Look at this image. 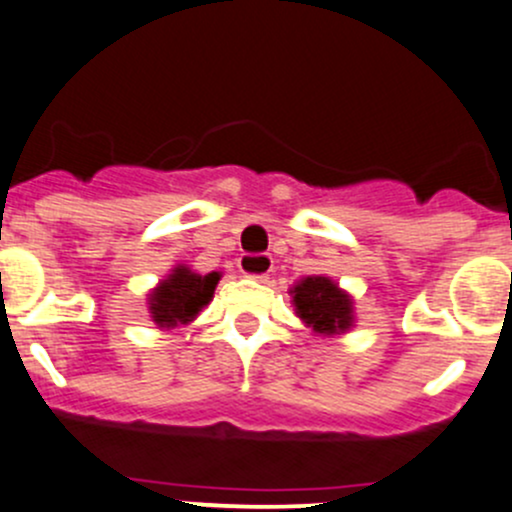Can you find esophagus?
I'll return each instance as SVG.
<instances>
[{
  "instance_id": "esophagus-1",
  "label": "esophagus",
  "mask_w": 512,
  "mask_h": 512,
  "mask_svg": "<svg viewBox=\"0 0 512 512\" xmlns=\"http://www.w3.org/2000/svg\"><path fill=\"white\" fill-rule=\"evenodd\" d=\"M271 268H273V258L268 254H244L239 258V271L249 278L263 280L268 273H271Z\"/></svg>"
}]
</instances>
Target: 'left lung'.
I'll use <instances>...</instances> for the list:
<instances>
[{"label":"left lung","mask_w":512,"mask_h":512,"mask_svg":"<svg viewBox=\"0 0 512 512\" xmlns=\"http://www.w3.org/2000/svg\"><path fill=\"white\" fill-rule=\"evenodd\" d=\"M295 315L317 337H337L356 324L354 298L329 276H305L288 290Z\"/></svg>","instance_id":"left-lung-1"}]
</instances>
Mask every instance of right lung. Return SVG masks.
Segmentation results:
<instances>
[{"instance_id": "1", "label": "right lung", "mask_w": 512, "mask_h": 512, "mask_svg": "<svg viewBox=\"0 0 512 512\" xmlns=\"http://www.w3.org/2000/svg\"><path fill=\"white\" fill-rule=\"evenodd\" d=\"M222 273H195L185 263L170 268L163 280H158L156 288L148 290V317L158 329H180L197 320L202 310L214 298Z\"/></svg>"}]
</instances>
